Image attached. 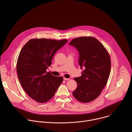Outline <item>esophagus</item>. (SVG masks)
Instances as JSON below:
<instances>
[{
	"label": "esophagus",
	"mask_w": 132,
	"mask_h": 132,
	"mask_svg": "<svg viewBox=\"0 0 132 132\" xmlns=\"http://www.w3.org/2000/svg\"><path fill=\"white\" fill-rule=\"evenodd\" d=\"M70 79V78H64V80H69Z\"/></svg>",
	"instance_id": "1"
}]
</instances>
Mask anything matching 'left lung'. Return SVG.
Instances as JSON below:
<instances>
[{"label": "left lung", "mask_w": 132, "mask_h": 132, "mask_svg": "<svg viewBox=\"0 0 132 132\" xmlns=\"http://www.w3.org/2000/svg\"><path fill=\"white\" fill-rule=\"evenodd\" d=\"M69 45L79 52V64L84 67L81 76L75 78L77 87L72 95L88 103L98 97L105 86L111 71V59L104 46L95 37L81 36L72 40Z\"/></svg>", "instance_id": "left-lung-1"}]
</instances>
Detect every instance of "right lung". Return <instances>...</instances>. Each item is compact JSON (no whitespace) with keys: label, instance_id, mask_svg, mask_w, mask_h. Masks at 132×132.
Returning <instances> with one entry per match:
<instances>
[{"label":"right lung","instance_id":"1","mask_svg":"<svg viewBox=\"0 0 132 132\" xmlns=\"http://www.w3.org/2000/svg\"><path fill=\"white\" fill-rule=\"evenodd\" d=\"M68 40L46 39L30 40L21 49L16 63L20 82L27 95L37 102L51 99L63 81L46 69L52 64L54 54Z\"/></svg>","mask_w":132,"mask_h":132}]
</instances>
